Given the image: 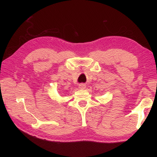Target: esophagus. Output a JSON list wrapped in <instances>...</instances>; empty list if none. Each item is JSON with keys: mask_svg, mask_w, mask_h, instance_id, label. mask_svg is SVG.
Here are the masks:
<instances>
[{"mask_svg": "<svg viewBox=\"0 0 157 157\" xmlns=\"http://www.w3.org/2000/svg\"><path fill=\"white\" fill-rule=\"evenodd\" d=\"M78 87H79V89H81V90H84V89H85L86 88V84H84V83H82V84H79V86H78Z\"/></svg>", "mask_w": 157, "mask_h": 157, "instance_id": "obj_1", "label": "esophagus"}]
</instances>
